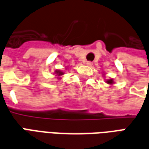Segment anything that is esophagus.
I'll return each instance as SVG.
<instances>
[{
  "label": "esophagus",
  "instance_id": "obj_1",
  "mask_svg": "<svg viewBox=\"0 0 149 149\" xmlns=\"http://www.w3.org/2000/svg\"><path fill=\"white\" fill-rule=\"evenodd\" d=\"M85 65H87V66H92V65H93V63L90 61H87L85 63Z\"/></svg>",
  "mask_w": 149,
  "mask_h": 149
}]
</instances>
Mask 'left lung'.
I'll use <instances>...</instances> for the list:
<instances>
[{"instance_id":"1","label":"left lung","mask_w":149,"mask_h":149,"mask_svg":"<svg viewBox=\"0 0 149 149\" xmlns=\"http://www.w3.org/2000/svg\"><path fill=\"white\" fill-rule=\"evenodd\" d=\"M105 82H106L108 84L111 85V88L112 87V85H113V84H114V83H115L113 79H108V80H106V81H105Z\"/></svg>"}]
</instances>
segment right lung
Listing matches in <instances>:
<instances>
[{"label": "right lung", "instance_id": "1", "mask_svg": "<svg viewBox=\"0 0 149 149\" xmlns=\"http://www.w3.org/2000/svg\"><path fill=\"white\" fill-rule=\"evenodd\" d=\"M54 74H55V76L56 77V78L61 79L62 76L65 74V72H62L61 70H60V69H56L55 72H54Z\"/></svg>", "mask_w": 149, "mask_h": 149}]
</instances>
